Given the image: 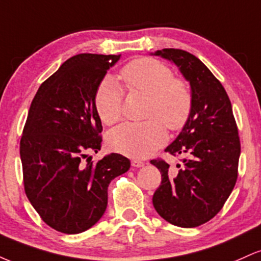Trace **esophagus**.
<instances>
[{"instance_id": "obj_1", "label": "esophagus", "mask_w": 261, "mask_h": 261, "mask_svg": "<svg viewBox=\"0 0 261 261\" xmlns=\"http://www.w3.org/2000/svg\"><path fill=\"white\" fill-rule=\"evenodd\" d=\"M131 166L135 167V168H140V167L145 166V162H142L140 160H133L131 161Z\"/></svg>"}]
</instances>
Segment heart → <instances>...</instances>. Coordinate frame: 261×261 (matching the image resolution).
Here are the masks:
<instances>
[{"instance_id": "b5f03b06", "label": "heart", "mask_w": 261, "mask_h": 261, "mask_svg": "<svg viewBox=\"0 0 261 261\" xmlns=\"http://www.w3.org/2000/svg\"><path fill=\"white\" fill-rule=\"evenodd\" d=\"M120 77L130 91L148 97L145 122H125L110 131L108 145L133 158H146L167 140L166 127L185 126L193 110V93L185 81L174 77L168 66L151 58H137L121 68ZM124 92L107 77L95 92L94 104L101 121L112 125L121 118ZM165 124L163 125V124Z\"/></svg>"}]
</instances>
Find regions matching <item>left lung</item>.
I'll list each match as a JSON object with an SVG mask.
<instances>
[{"instance_id":"8db88e82","label":"left lung","mask_w":261,"mask_h":261,"mask_svg":"<svg viewBox=\"0 0 261 261\" xmlns=\"http://www.w3.org/2000/svg\"><path fill=\"white\" fill-rule=\"evenodd\" d=\"M154 55L174 62L190 83L193 110L181 133L166 148L185 154L182 167L170 170L163 160H152L162 181L153 206L169 223L193 228L214 218L238 178L241 141L232 104L223 86L193 54L180 49L157 50Z\"/></svg>"}]
</instances>
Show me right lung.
I'll list each match as a JSON object with an SVG mask.
<instances>
[{"label": "right lung", "instance_id": "right-lung-1", "mask_svg": "<svg viewBox=\"0 0 261 261\" xmlns=\"http://www.w3.org/2000/svg\"><path fill=\"white\" fill-rule=\"evenodd\" d=\"M120 55L79 54L39 87L29 108L20 160L25 195L47 226L77 234L94 226L108 205V187L130 168L110 153L93 163L103 131L94 97Z\"/></svg>", "mask_w": 261, "mask_h": 261}]
</instances>
